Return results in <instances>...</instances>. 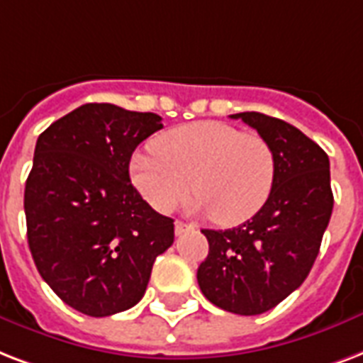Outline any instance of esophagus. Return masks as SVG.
I'll return each instance as SVG.
<instances>
[{
    "mask_svg": "<svg viewBox=\"0 0 363 363\" xmlns=\"http://www.w3.org/2000/svg\"><path fill=\"white\" fill-rule=\"evenodd\" d=\"M191 229H193V227L191 225H187V223H184V221H176V223H174V233H176V235H184V233H187V231H191Z\"/></svg>",
    "mask_w": 363,
    "mask_h": 363,
    "instance_id": "obj_1",
    "label": "esophagus"
}]
</instances>
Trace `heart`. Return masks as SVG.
I'll return each instance as SVG.
<instances>
[{
    "label": "heart",
    "instance_id": "b5f03b06",
    "mask_svg": "<svg viewBox=\"0 0 363 363\" xmlns=\"http://www.w3.org/2000/svg\"><path fill=\"white\" fill-rule=\"evenodd\" d=\"M277 159L259 134L220 121H196L164 132L153 153L130 161L132 184L157 212L168 213L189 195L191 210L220 225H238L271 195Z\"/></svg>",
    "mask_w": 363,
    "mask_h": 363
}]
</instances>
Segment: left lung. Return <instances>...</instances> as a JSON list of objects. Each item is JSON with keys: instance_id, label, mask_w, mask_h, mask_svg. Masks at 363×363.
<instances>
[{"instance_id": "8db88e82", "label": "left lung", "mask_w": 363, "mask_h": 363, "mask_svg": "<svg viewBox=\"0 0 363 363\" xmlns=\"http://www.w3.org/2000/svg\"><path fill=\"white\" fill-rule=\"evenodd\" d=\"M242 119L271 143L277 176L267 202L242 225L213 231L196 280L208 301L227 313L254 316L296 291L320 252L333 210L330 159L299 128L257 111Z\"/></svg>"}]
</instances>
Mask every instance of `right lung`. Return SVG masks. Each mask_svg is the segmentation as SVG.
Returning a JSON list of instances; mask_svg holds the SVG:
<instances>
[{"label": "right lung", "mask_w": 363, "mask_h": 363, "mask_svg": "<svg viewBox=\"0 0 363 363\" xmlns=\"http://www.w3.org/2000/svg\"><path fill=\"white\" fill-rule=\"evenodd\" d=\"M161 128L157 113L85 104L38 138L24 189L30 252L50 289L86 316L134 307L174 242L172 218L128 176L134 150Z\"/></svg>", "instance_id": "1"}]
</instances>
